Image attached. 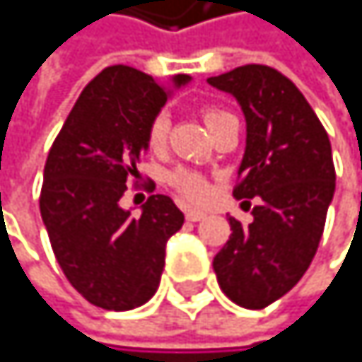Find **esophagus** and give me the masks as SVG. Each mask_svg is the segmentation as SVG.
<instances>
[{
  "instance_id": "34e87169",
  "label": "esophagus",
  "mask_w": 362,
  "mask_h": 362,
  "mask_svg": "<svg viewBox=\"0 0 362 362\" xmlns=\"http://www.w3.org/2000/svg\"><path fill=\"white\" fill-rule=\"evenodd\" d=\"M185 215H187V219H189V221H202V219H206V213H202V211H193V208H191V211H187Z\"/></svg>"
}]
</instances>
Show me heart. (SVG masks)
<instances>
[{"label": "heart", "instance_id": "b5f03b06", "mask_svg": "<svg viewBox=\"0 0 362 362\" xmlns=\"http://www.w3.org/2000/svg\"><path fill=\"white\" fill-rule=\"evenodd\" d=\"M202 115H204L208 130H213L221 119L230 117L228 112H223L219 108H213V106H206L202 110ZM169 128H171V121H169V115L165 110H160V112H156L154 117H151V121L147 123V130H145V143H147V147L151 151H163L165 149L167 139H169ZM169 182L180 191V195H185L191 202H199L208 193L206 180L199 173L189 171V169H175L169 175Z\"/></svg>", "mask_w": 362, "mask_h": 362}]
</instances>
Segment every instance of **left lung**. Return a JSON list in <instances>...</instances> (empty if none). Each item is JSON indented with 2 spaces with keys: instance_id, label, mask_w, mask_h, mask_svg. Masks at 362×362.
Masks as SVG:
<instances>
[{
  "instance_id": "obj_1",
  "label": "left lung",
  "mask_w": 362,
  "mask_h": 362,
  "mask_svg": "<svg viewBox=\"0 0 362 362\" xmlns=\"http://www.w3.org/2000/svg\"><path fill=\"white\" fill-rule=\"evenodd\" d=\"M208 84L230 93L247 123L234 197H260L250 226L230 217L213 269L234 304L258 310L300 282L319 247L337 180L332 147L306 97L276 69L245 64Z\"/></svg>"
}]
</instances>
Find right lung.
<instances>
[{"label":"right lung","instance_id":"add662e5","mask_svg":"<svg viewBox=\"0 0 362 362\" xmlns=\"http://www.w3.org/2000/svg\"><path fill=\"white\" fill-rule=\"evenodd\" d=\"M191 78L175 76L173 86ZM169 90L134 66L95 76L58 132L43 173L40 217L56 260L78 293L106 310H132L156 293L165 247L185 215L167 195H151L132 217L121 208L139 177L145 130Z\"/></svg>","mask_w":362,"mask_h":362}]
</instances>
